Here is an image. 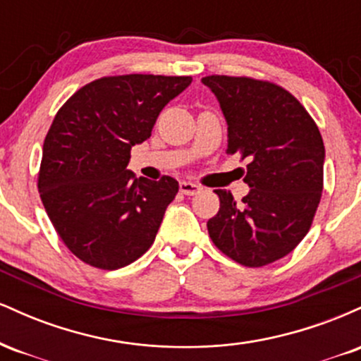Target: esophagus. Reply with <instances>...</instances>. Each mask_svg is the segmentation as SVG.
Returning <instances> with one entry per match:
<instances>
[{
	"label": "esophagus",
	"instance_id": "1",
	"mask_svg": "<svg viewBox=\"0 0 361 361\" xmlns=\"http://www.w3.org/2000/svg\"><path fill=\"white\" fill-rule=\"evenodd\" d=\"M200 186L197 183H193V181H181L180 183V192L185 193V195H197L200 193Z\"/></svg>",
	"mask_w": 361,
	"mask_h": 361
}]
</instances>
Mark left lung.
I'll return each instance as SVG.
<instances>
[{"label": "left lung", "instance_id": "1", "mask_svg": "<svg viewBox=\"0 0 361 361\" xmlns=\"http://www.w3.org/2000/svg\"><path fill=\"white\" fill-rule=\"evenodd\" d=\"M227 122V154L247 159L250 193L221 209L207 229L224 255L258 268L283 258L305 234L322 193L324 142L307 110L281 86L251 78L207 76Z\"/></svg>", "mask_w": 361, "mask_h": 361}]
</instances>
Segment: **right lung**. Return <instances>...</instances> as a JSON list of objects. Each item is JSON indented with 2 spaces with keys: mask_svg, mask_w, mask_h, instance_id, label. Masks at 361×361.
I'll return each mask as SVG.
<instances>
[{
  "mask_svg": "<svg viewBox=\"0 0 361 361\" xmlns=\"http://www.w3.org/2000/svg\"><path fill=\"white\" fill-rule=\"evenodd\" d=\"M190 76L126 74L82 86L57 111L44 140L39 192L74 256L118 270L154 243L178 181L134 178L130 149L151 137L157 115Z\"/></svg>",
  "mask_w": 361,
  "mask_h": 361,
  "instance_id": "1",
  "label": "right lung"
}]
</instances>
